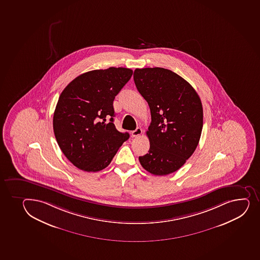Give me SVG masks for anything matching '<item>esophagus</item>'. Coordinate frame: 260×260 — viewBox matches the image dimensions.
Wrapping results in <instances>:
<instances>
[{
	"label": "esophagus",
	"mask_w": 260,
	"mask_h": 260,
	"mask_svg": "<svg viewBox=\"0 0 260 260\" xmlns=\"http://www.w3.org/2000/svg\"><path fill=\"white\" fill-rule=\"evenodd\" d=\"M142 129L141 128H137L135 131L132 132V137H139L140 135H142Z\"/></svg>",
	"instance_id": "34e87169"
}]
</instances>
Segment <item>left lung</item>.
Returning a JSON list of instances; mask_svg holds the SVG:
<instances>
[{
    "label": "left lung",
    "instance_id": "1",
    "mask_svg": "<svg viewBox=\"0 0 260 260\" xmlns=\"http://www.w3.org/2000/svg\"><path fill=\"white\" fill-rule=\"evenodd\" d=\"M134 81L150 108L148 153L142 167L156 176L177 172L196 151L203 127V108L190 83L171 70H135Z\"/></svg>",
    "mask_w": 260,
    "mask_h": 260
}]
</instances>
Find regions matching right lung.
<instances>
[{
	"label": "right lung",
	"mask_w": 260,
	"mask_h": 260,
	"mask_svg": "<svg viewBox=\"0 0 260 260\" xmlns=\"http://www.w3.org/2000/svg\"><path fill=\"white\" fill-rule=\"evenodd\" d=\"M132 74L123 67L90 71L73 79L59 95L53 118L54 136L64 156L78 169L102 171L128 139V133L118 132L113 123V104Z\"/></svg>",
	"instance_id": "right-lung-1"
}]
</instances>
